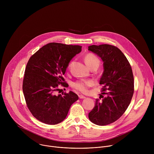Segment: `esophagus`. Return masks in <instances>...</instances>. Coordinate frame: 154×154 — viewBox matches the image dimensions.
Returning a JSON list of instances; mask_svg holds the SVG:
<instances>
[{
	"mask_svg": "<svg viewBox=\"0 0 154 154\" xmlns=\"http://www.w3.org/2000/svg\"><path fill=\"white\" fill-rule=\"evenodd\" d=\"M79 97L80 99H85L86 97L84 96H83V95H79Z\"/></svg>",
	"mask_w": 154,
	"mask_h": 154,
	"instance_id": "obj_1",
	"label": "esophagus"
}]
</instances>
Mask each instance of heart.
<instances>
[{"mask_svg":"<svg viewBox=\"0 0 154 154\" xmlns=\"http://www.w3.org/2000/svg\"><path fill=\"white\" fill-rule=\"evenodd\" d=\"M85 61L90 68L93 66H99L100 64L99 58L95 55L90 53L85 55ZM93 84L94 82L91 80H82L74 82L72 83V86L77 91L85 93L88 91V88L93 86Z\"/></svg>","mask_w":154,"mask_h":154,"instance_id":"b5f03b06","label":"heart"}]
</instances>
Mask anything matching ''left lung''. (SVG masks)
<instances>
[{
  "mask_svg": "<svg viewBox=\"0 0 154 154\" xmlns=\"http://www.w3.org/2000/svg\"><path fill=\"white\" fill-rule=\"evenodd\" d=\"M103 61V72L99 84L103 85L100 99L89 113L90 120L98 125H105L117 121L125 112L134 92V79L131 66L118 48L101 45L88 46ZM105 92H104V91Z\"/></svg>",
  "mask_w": 154,
  "mask_h": 154,
  "instance_id": "1",
  "label": "left lung"
}]
</instances>
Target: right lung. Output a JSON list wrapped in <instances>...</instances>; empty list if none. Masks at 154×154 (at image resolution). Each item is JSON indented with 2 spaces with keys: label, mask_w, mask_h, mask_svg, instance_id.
I'll return each mask as SVG.
<instances>
[{
  "label": "right lung",
  "mask_w": 154,
  "mask_h": 154,
  "mask_svg": "<svg viewBox=\"0 0 154 154\" xmlns=\"http://www.w3.org/2000/svg\"><path fill=\"white\" fill-rule=\"evenodd\" d=\"M82 46L51 42L44 46L29 59L25 70L23 90L32 115L49 125L62 122L71 105L79 99L69 91L55 94L58 84L66 87L63 75L71 59L80 53Z\"/></svg>",
  "instance_id": "obj_1"
}]
</instances>
